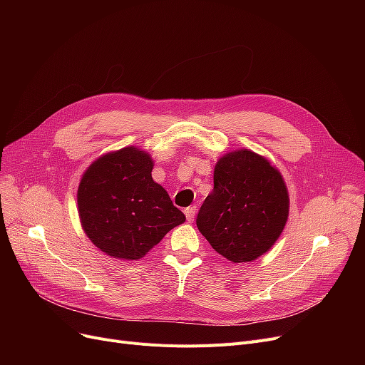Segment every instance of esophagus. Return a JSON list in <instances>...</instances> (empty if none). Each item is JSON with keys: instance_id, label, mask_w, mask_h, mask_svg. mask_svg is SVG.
<instances>
[{"instance_id": "esophagus-1", "label": "esophagus", "mask_w": 365, "mask_h": 365, "mask_svg": "<svg viewBox=\"0 0 365 365\" xmlns=\"http://www.w3.org/2000/svg\"><path fill=\"white\" fill-rule=\"evenodd\" d=\"M195 213H197V207L195 205H190L185 210V216L187 219V222H194L195 219Z\"/></svg>"}]
</instances>
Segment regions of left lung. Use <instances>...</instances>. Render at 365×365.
<instances>
[{
  "instance_id": "8db88e82",
  "label": "left lung",
  "mask_w": 365,
  "mask_h": 365,
  "mask_svg": "<svg viewBox=\"0 0 365 365\" xmlns=\"http://www.w3.org/2000/svg\"><path fill=\"white\" fill-rule=\"evenodd\" d=\"M287 217L289 192L281 173L242 149L217 161L215 187L200 208L197 226L219 255L241 263L269 250Z\"/></svg>"
}]
</instances>
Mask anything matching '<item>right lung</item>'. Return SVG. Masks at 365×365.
<instances>
[{"instance_id": "right-lung-1", "label": "right lung", "mask_w": 365, "mask_h": 365, "mask_svg": "<svg viewBox=\"0 0 365 365\" xmlns=\"http://www.w3.org/2000/svg\"><path fill=\"white\" fill-rule=\"evenodd\" d=\"M152 160L138 148H123L94 161L78 187L84 232L103 253L138 260L185 215L153 182Z\"/></svg>"}]
</instances>
